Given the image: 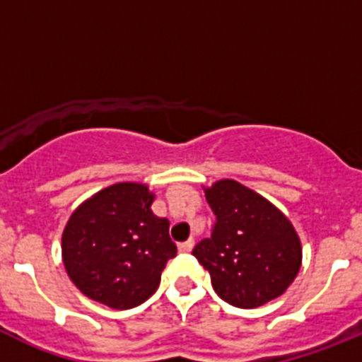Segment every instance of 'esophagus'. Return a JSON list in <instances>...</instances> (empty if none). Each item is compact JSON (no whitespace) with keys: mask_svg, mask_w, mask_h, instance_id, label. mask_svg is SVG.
I'll use <instances>...</instances> for the list:
<instances>
[{"mask_svg":"<svg viewBox=\"0 0 362 362\" xmlns=\"http://www.w3.org/2000/svg\"><path fill=\"white\" fill-rule=\"evenodd\" d=\"M179 252H183V254H187V252H190L192 248H194V239H188V241L185 243H179Z\"/></svg>","mask_w":362,"mask_h":362,"instance_id":"esophagus-1","label":"esophagus"}]
</instances>
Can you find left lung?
Segmentation results:
<instances>
[{
    "label": "left lung",
    "instance_id": "obj_1",
    "mask_svg": "<svg viewBox=\"0 0 362 362\" xmlns=\"http://www.w3.org/2000/svg\"><path fill=\"white\" fill-rule=\"evenodd\" d=\"M204 196L216 223L192 254L209 270L217 296L238 308H257L284 293L303 257L292 223L232 179L217 181Z\"/></svg>",
    "mask_w": 362,
    "mask_h": 362
}]
</instances>
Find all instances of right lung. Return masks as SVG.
I'll return each instance as SVG.
<instances>
[{"mask_svg":"<svg viewBox=\"0 0 362 362\" xmlns=\"http://www.w3.org/2000/svg\"><path fill=\"white\" fill-rule=\"evenodd\" d=\"M153 194L139 183L98 192L70 216L63 232V263L88 299L116 310L139 306L159 286L177 246L168 219L150 210Z\"/></svg>","mask_w":362,"mask_h":362,"instance_id":"add662e5","label":"right lung"}]
</instances>
